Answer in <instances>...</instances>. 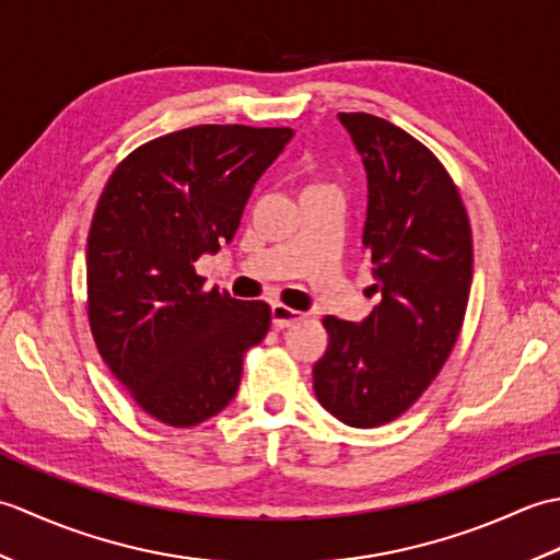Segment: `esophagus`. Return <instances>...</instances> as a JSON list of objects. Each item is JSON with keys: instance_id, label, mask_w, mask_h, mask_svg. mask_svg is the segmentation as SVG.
<instances>
[{"instance_id": "esophagus-1", "label": "esophagus", "mask_w": 560, "mask_h": 560, "mask_svg": "<svg viewBox=\"0 0 560 560\" xmlns=\"http://www.w3.org/2000/svg\"><path fill=\"white\" fill-rule=\"evenodd\" d=\"M299 319H303V313L293 311V307H287L281 303H273L271 305V323L277 329H283V327H291L293 323H299Z\"/></svg>"}]
</instances>
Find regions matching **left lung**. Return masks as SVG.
<instances>
[{
	"label": "left lung",
	"mask_w": 560,
	"mask_h": 560,
	"mask_svg": "<svg viewBox=\"0 0 560 560\" xmlns=\"http://www.w3.org/2000/svg\"><path fill=\"white\" fill-rule=\"evenodd\" d=\"M363 161V247L380 303L363 323L325 317L317 401L353 428L407 411L445 365L467 313L471 229L455 183L421 141L383 117L339 113Z\"/></svg>",
	"instance_id": "left-lung-1"
}]
</instances>
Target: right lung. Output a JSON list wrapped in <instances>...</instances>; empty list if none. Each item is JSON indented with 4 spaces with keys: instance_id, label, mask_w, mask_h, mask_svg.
Listing matches in <instances>:
<instances>
[{
    "instance_id": "add662e5",
    "label": "right lung",
    "mask_w": 560,
    "mask_h": 560,
    "mask_svg": "<svg viewBox=\"0 0 560 560\" xmlns=\"http://www.w3.org/2000/svg\"><path fill=\"white\" fill-rule=\"evenodd\" d=\"M289 127L197 125L117 165L93 213L89 323L113 375L153 419L189 428L235 397L243 355L269 331L261 301H235L195 271L231 243Z\"/></svg>"
}]
</instances>
